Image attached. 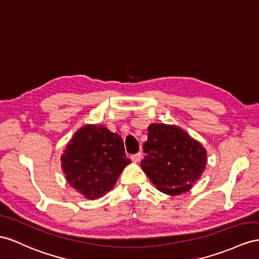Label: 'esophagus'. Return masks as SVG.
<instances>
[{
	"instance_id": "obj_1",
	"label": "esophagus",
	"mask_w": 259,
	"mask_h": 259,
	"mask_svg": "<svg viewBox=\"0 0 259 259\" xmlns=\"http://www.w3.org/2000/svg\"><path fill=\"white\" fill-rule=\"evenodd\" d=\"M141 157H142L141 152H138V153H136V154H132V155H131V160L134 161V162H136V163H138V162H140Z\"/></svg>"
}]
</instances>
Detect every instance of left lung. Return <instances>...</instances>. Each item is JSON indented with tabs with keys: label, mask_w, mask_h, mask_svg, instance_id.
<instances>
[{
	"label": "left lung",
	"mask_w": 259,
	"mask_h": 259,
	"mask_svg": "<svg viewBox=\"0 0 259 259\" xmlns=\"http://www.w3.org/2000/svg\"><path fill=\"white\" fill-rule=\"evenodd\" d=\"M141 167L156 188L176 196L186 193L200 178L207 152L186 132L174 125L151 124Z\"/></svg>",
	"instance_id": "8db88e82"
}]
</instances>
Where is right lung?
I'll list each match as a JSON object with an SVG mask.
<instances>
[{
  "label": "right lung",
  "instance_id": "obj_1",
  "mask_svg": "<svg viewBox=\"0 0 259 259\" xmlns=\"http://www.w3.org/2000/svg\"><path fill=\"white\" fill-rule=\"evenodd\" d=\"M129 163L121 137L94 124L75 132L61 155L66 181L92 200L103 197L114 187Z\"/></svg>",
  "mask_w": 259,
  "mask_h": 259
}]
</instances>
